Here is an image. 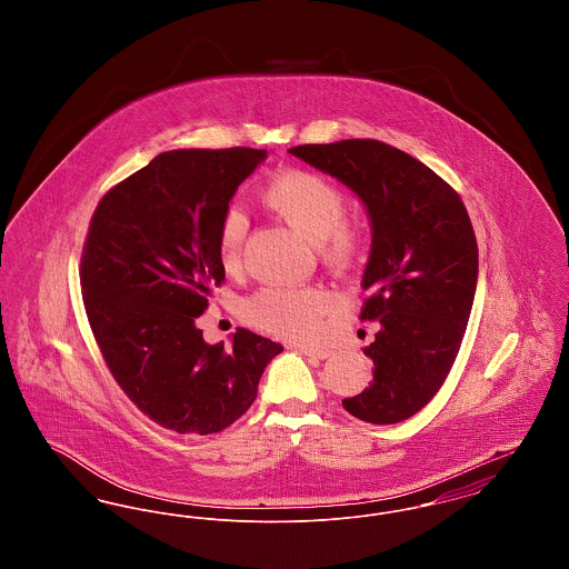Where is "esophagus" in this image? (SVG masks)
<instances>
[{
    "mask_svg": "<svg viewBox=\"0 0 569 569\" xmlns=\"http://www.w3.org/2000/svg\"><path fill=\"white\" fill-rule=\"evenodd\" d=\"M295 350H298L300 353H305V356H311V358H320V360L328 358V352L322 350V348H311V346H295Z\"/></svg>",
    "mask_w": 569,
    "mask_h": 569,
    "instance_id": "34e87169",
    "label": "esophagus"
}]
</instances>
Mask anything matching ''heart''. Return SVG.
<instances>
[{
  "mask_svg": "<svg viewBox=\"0 0 569 569\" xmlns=\"http://www.w3.org/2000/svg\"><path fill=\"white\" fill-rule=\"evenodd\" d=\"M264 204L283 217L295 230L311 239L330 267L346 269L360 256L367 234L358 221L346 219L348 198L325 174L288 168L272 177L262 190ZM247 217L239 207H228L217 228V260L226 271L241 264ZM335 297L316 286L262 288L244 302V318L277 337L309 341L325 325Z\"/></svg>",
  "mask_w": 569,
  "mask_h": 569,
  "instance_id": "heart-1",
  "label": "heart"
}]
</instances>
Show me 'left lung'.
<instances>
[{
	"mask_svg": "<svg viewBox=\"0 0 569 569\" xmlns=\"http://www.w3.org/2000/svg\"><path fill=\"white\" fill-rule=\"evenodd\" d=\"M362 200L371 256L360 320H378L365 348L373 381L343 407L365 422L395 425L427 406L448 378L478 283V243L460 200L429 166L379 140L290 149Z\"/></svg>",
	"mask_w": 569,
	"mask_h": 569,
	"instance_id": "8db88e82",
	"label": "left lung"
}]
</instances>
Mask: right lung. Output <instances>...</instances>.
<instances>
[{
  "instance_id": "obj_1",
  "label": "right lung",
  "mask_w": 569,
  "mask_h": 569,
  "mask_svg": "<svg viewBox=\"0 0 569 569\" xmlns=\"http://www.w3.org/2000/svg\"><path fill=\"white\" fill-rule=\"evenodd\" d=\"M267 149L166 151L104 193L81 258L84 311L112 378L174 433L211 435L256 401L281 343L237 328L209 346L196 318L226 279L217 228Z\"/></svg>"
}]
</instances>
